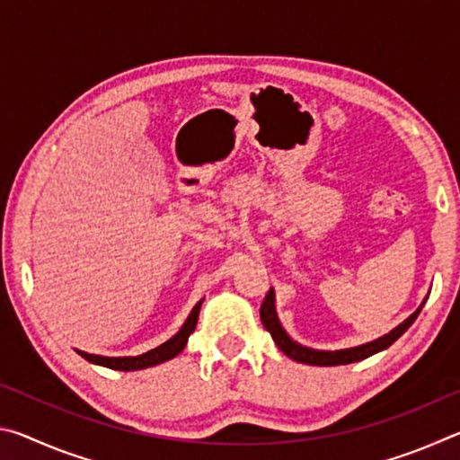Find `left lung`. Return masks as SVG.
Instances as JSON below:
<instances>
[{"mask_svg": "<svg viewBox=\"0 0 460 460\" xmlns=\"http://www.w3.org/2000/svg\"><path fill=\"white\" fill-rule=\"evenodd\" d=\"M426 300H428V296L424 298V302ZM424 302L416 308V313H411L406 321L395 326V329H392L387 334H384V337L369 341V342H363V345H357V347L339 349V351H318V349H310V347L300 345V342H296L290 334L284 331L282 323H279L278 313H276V292L271 290V288L266 294V298H263V305L260 308V316H261L263 326H266L268 332L271 334V339H274V342L279 347V351H282L284 355H288L290 359L298 361V363L331 367V365H347V363L363 361L371 355L384 351V349H387L389 345H394V342L410 329L411 323L416 321L420 310H422V306H424Z\"/></svg>", "mask_w": 460, "mask_h": 460, "instance_id": "left-lung-1", "label": "left lung"}]
</instances>
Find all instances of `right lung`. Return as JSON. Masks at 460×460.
<instances>
[{"instance_id": "obj_1", "label": "right lung", "mask_w": 460, "mask_h": 460, "mask_svg": "<svg viewBox=\"0 0 460 460\" xmlns=\"http://www.w3.org/2000/svg\"><path fill=\"white\" fill-rule=\"evenodd\" d=\"M200 305L202 300L194 305V308L190 310L189 318H186L184 324L181 326L172 339H168L166 342H162L160 347L152 349L144 355L137 357H101V355H89L84 351H79V355L83 359H87L89 363L101 365V367H109V369H118V371H137V369H146V367H154V365H160L168 359H174L178 353H182V349L189 342V337L194 331L199 321V313H200Z\"/></svg>"}]
</instances>
